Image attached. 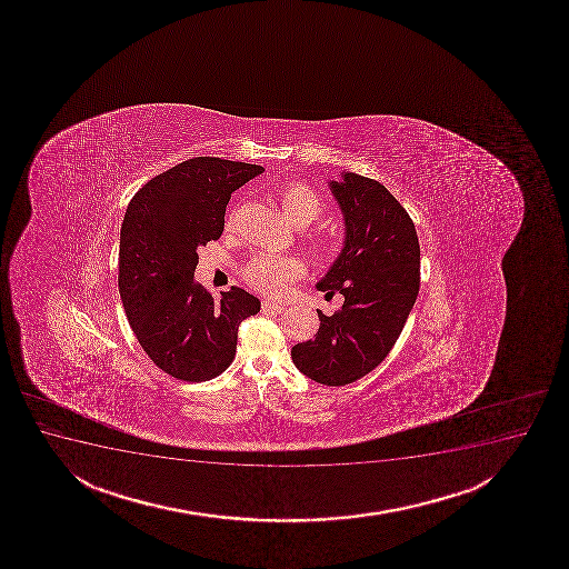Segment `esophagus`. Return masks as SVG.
Returning <instances> with one entry per match:
<instances>
[{
    "instance_id": "1",
    "label": "esophagus",
    "mask_w": 569,
    "mask_h": 569,
    "mask_svg": "<svg viewBox=\"0 0 569 569\" xmlns=\"http://www.w3.org/2000/svg\"><path fill=\"white\" fill-rule=\"evenodd\" d=\"M261 310L264 315H281V312L286 310V307H283V305H278V302L262 301Z\"/></svg>"
}]
</instances>
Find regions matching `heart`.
Masks as SVG:
<instances>
[{
    "mask_svg": "<svg viewBox=\"0 0 569 569\" xmlns=\"http://www.w3.org/2000/svg\"><path fill=\"white\" fill-rule=\"evenodd\" d=\"M283 213L297 224H310L321 213L320 196L305 182H288L280 190ZM232 217L228 219V227ZM307 274V264L295 254L259 253L243 268V280L249 288L270 297H281L293 281Z\"/></svg>",
    "mask_w": 569,
    "mask_h": 569,
    "instance_id": "obj_1",
    "label": "heart"
}]
</instances>
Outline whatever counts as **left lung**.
<instances>
[{
  "instance_id": "8db88e82",
  "label": "left lung",
  "mask_w": 569,
  "mask_h": 569,
  "mask_svg": "<svg viewBox=\"0 0 569 569\" xmlns=\"http://www.w3.org/2000/svg\"><path fill=\"white\" fill-rule=\"evenodd\" d=\"M345 217V248L316 288L345 297L320 316L315 341L291 348L308 379L342 387L373 371L395 347L421 283V248L408 211L381 182L342 173L329 182Z\"/></svg>"
}]
</instances>
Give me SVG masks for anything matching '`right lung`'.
<instances>
[{"instance_id": "1", "label": "right lung", "mask_w": 569, "mask_h": 569, "mask_svg": "<svg viewBox=\"0 0 569 569\" xmlns=\"http://www.w3.org/2000/svg\"><path fill=\"white\" fill-rule=\"evenodd\" d=\"M264 169L200 156L156 174L121 222V302L156 366L179 381H209L232 363L238 326L261 301L234 288L214 301L196 283L198 246L219 240L230 196Z\"/></svg>"}]
</instances>
